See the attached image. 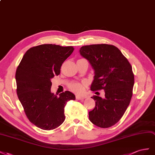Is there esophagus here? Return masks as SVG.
<instances>
[{"label": "esophagus", "instance_id": "esophagus-1", "mask_svg": "<svg viewBox=\"0 0 155 155\" xmlns=\"http://www.w3.org/2000/svg\"><path fill=\"white\" fill-rule=\"evenodd\" d=\"M76 99H77V100H82V99H84V97H81V96H79V95H77V96H76Z\"/></svg>", "mask_w": 155, "mask_h": 155}]
</instances>
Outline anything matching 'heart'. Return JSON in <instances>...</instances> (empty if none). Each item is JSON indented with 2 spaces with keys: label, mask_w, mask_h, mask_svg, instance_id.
Returning a JSON list of instances; mask_svg holds the SVG:
<instances>
[{
  "label": "heart",
  "mask_w": 155,
  "mask_h": 155,
  "mask_svg": "<svg viewBox=\"0 0 155 155\" xmlns=\"http://www.w3.org/2000/svg\"><path fill=\"white\" fill-rule=\"evenodd\" d=\"M85 83H80V82H72L71 83L69 87V89L73 92L77 94H81L84 91V89Z\"/></svg>",
  "instance_id": "b5f03b06"
}]
</instances>
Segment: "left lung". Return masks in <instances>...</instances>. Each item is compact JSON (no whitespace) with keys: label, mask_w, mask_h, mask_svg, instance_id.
<instances>
[{"label":"left lung","mask_w":155,"mask_h":155,"mask_svg":"<svg viewBox=\"0 0 155 155\" xmlns=\"http://www.w3.org/2000/svg\"><path fill=\"white\" fill-rule=\"evenodd\" d=\"M82 56L95 71L91 90H104V97L94 95V109L89 112L90 121L101 128H108L120 120L129 105L134 84L130 64L118 48L108 44L82 46ZM98 92H96L95 94Z\"/></svg>","instance_id":"left-lung-1"}]
</instances>
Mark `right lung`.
<instances>
[{"instance_id":"right-lung-1","label":"right lung","mask_w":155,"mask_h":155,"mask_svg":"<svg viewBox=\"0 0 155 155\" xmlns=\"http://www.w3.org/2000/svg\"><path fill=\"white\" fill-rule=\"evenodd\" d=\"M72 46L43 44L25 52L15 73L17 94L29 121L41 129L50 130L65 120L64 107L75 100L69 91L57 96L51 91V78L60 73L64 61L72 54Z\"/></svg>"}]
</instances>
